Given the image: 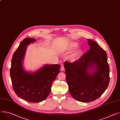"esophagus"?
Returning <instances> with one entry per match:
<instances>
[{"instance_id": "34e87169", "label": "esophagus", "mask_w": 120, "mask_h": 120, "mask_svg": "<svg viewBox=\"0 0 120 120\" xmlns=\"http://www.w3.org/2000/svg\"><path fill=\"white\" fill-rule=\"evenodd\" d=\"M60 70H61V71H64L65 69H64V65H63V64H61V68H60Z\"/></svg>"}]
</instances>
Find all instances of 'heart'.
<instances>
[{"label":"heart","mask_w":120,"mask_h":120,"mask_svg":"<svg viewBox=\"0 0 120 120\" xmlns=\"http://www.w3.org/2000/svg\"><path fill=\"white\" fill-rule=\"evenodd\" d=\"M79 45V43H77V42H76V41L71 42V43H70L68 45V46L66 47V48L65 49V50L66 51H68L74 50V49L76 48L77 47H78ZM79 51H77L76 52L73 53L71 56V59H73V60L75 59L77 57V56H78V55L79 54Z\"/></svg>","instance_id":"1"}]
</instances>
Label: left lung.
<instances>
[{
  "label": "left lung",
  "instance_id": "1",
  "mask_svg": "<svg viewBox=\"0 0 120 120\" xmlns=\"http://www.w3.org/2000/svg\"><path fill=\"white\" fill-rule=\"evenodd\" d=\"M87 40L89 50L77 60L64 63L70 94L75 100L84 103L100 97L110 79L107 53L94 41Z\"/></svg>",
  "mask_w": 120,
  "mask_h": 120
}]
</instances>
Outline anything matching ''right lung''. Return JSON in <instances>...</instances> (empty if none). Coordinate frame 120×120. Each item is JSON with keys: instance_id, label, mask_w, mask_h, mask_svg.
<instances>
[{"instance_id": "right-lung-1", "label": "right lung", "mask_w": 120, "mask_h": 120, "mask_svg": "<svg viewBox=\"0 0 120 120\" xmlns=\"http://www.w3.org/2000/svg\"><path fill=\"white\" fill-rule=\"evenodd\" d=\"M36 41L34 38H26L21 42L13 55L10 69L12 87L15 94L21 99L32 103L46 99L60 68L59 64H46L34 72L25 70L23 61L27 46Z\"/></svg>"}]
</instances>
